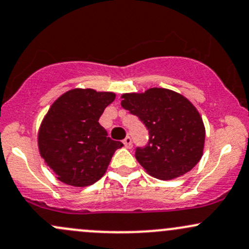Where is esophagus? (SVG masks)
<instances>
[{
	"instance_id": "1",
	"label": "esophagus",
	"mask_w": 249,
	"mask_h": 249,
	"mask_svg": "<svg viewBox=\"0 0 249 249\" xmlns=\"http://www.w3.org/2000/svg\"><path fill=\"white\" fill-rule=\"evenodd\" d=\"M124 145L125 148H128V149L132 148V146H133L132 145V139H130L129 136H127V138L124 139Z\"/></svg>"
}]
</instances>
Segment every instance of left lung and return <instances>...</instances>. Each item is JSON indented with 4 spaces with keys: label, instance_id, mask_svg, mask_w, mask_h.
I'll list each match as a JSON object with an SVG mask.
<instances>
[{
    "label": "left lung",
    "instance_id": "1",
    "mask_svg": "<svg viewBox=\"0 0 249 249\" xmlns=\"http://www.w3.org/2000/svg\"><path fill=\"white\" fill-rule=\"evenodd\" d=\"M122 107L140 117L149 132L145 148L135 158L148 175L170 180L185 175L203 156L205 127L196 107L185 96L165 88L121 96Z\"/></svg>",
    "mask_w": 249,
    "mask_h": 249
}]
</instances>
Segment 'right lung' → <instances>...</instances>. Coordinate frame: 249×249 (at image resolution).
I'll use <instances>...</instances> for the list:
<instances>
[{
	"instance_id": "1",
	"label": "right lung",
	"mask_w": 249,
	"mask_h": 249,
	"mask_svg": "<svg viewBox=\"0 0 249 249\" xmlns=\"http://www.w3.org/2000/svg\"><path fill=\"white\" fill-rule=\"evenodd\" d=\"M115 97L110 91L74 88L50 107L39 127L38 148L58 180L84 188L103 177L115 151L124 146L98 124Z\"/></svg>"
}]
</instances>
